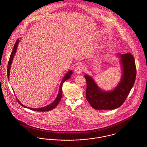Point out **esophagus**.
I'll return each instance as SVG.
<instances>
[{"label":"esophagus","instance_id":"esophagus-1","mask_svg":"<svg viewBox=\"0 0 147 147\" xmlns=\"http://www.w3.org/2000/svg\"><path fill=\"white\" fill-rule=\"evenodd\" d=\"M84 69L82 65H79L75 68V72L77 74H80Z\"/></svg>","mask_w":147,"mask_h":147}]
</instances>
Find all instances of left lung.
Returning <instances> with one entry per match:
<instances>
[{
    "mask_svg": "<svg viewBox=\"0 0 147 147\" xmlns=\"http://www.w3.org/2000/svg\"><path fill=\"white\" fill-rule=\"evenodd\" d=\"M122 75L117 86L112 91H102L92 77L85 74L86 98L96 110H113L120 107L126 100L134 84L136 77L135 61L131 53L119 54Z\"/></svg>",
    "mask_w": 147,
    "mask_h": 147,
    "instance_id": "obj_1",
    "label": "left lung"
}]
</instances>
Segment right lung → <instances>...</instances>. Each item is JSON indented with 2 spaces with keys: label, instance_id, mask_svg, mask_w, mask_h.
Instances as JSON below:
<instances>
[{
  "label": "right lung",
  "instance_id": "1",
  "mask_svg": "<svg viewBox=\"0 0 147 147\" xmlns=\"http://www.w3.org/2000/svg\"><path fill=\"white\" fill-rule=\"evenodd\" d=\"M19 38L16 40V41L15 43V45H14V48L13 49L11 52V53L10 55V58H9V62H8V64H7V78H8V79L9 80V75H10V67H11V64L12 63V61L13 60V58H14V55L16 53V49H17V47H18V44H19ZM73 72L71 70H69L68 72L67 73V74L64 76L63 77V79L61 81V83L59 85V91H58V94L56 97V99L55 100V101H53V102H52L51 104H49V105H47L46 106H45V107H41V108H38V109H34V108H29L28 107H26V106H24V105H22L21 104V102L16 98V100H18V102L19 103L20 105H21L22 106H23L24 107H25V108H28V109H30V110H32L33 111H40V112H45V111H51L52 110H53V109H55L56 107V106L58 105V104H59V101H61V98L62 96V85H63V83L67 80L68 79L70 78L71 74H72Z\"/></svg>",
  "mask_w": 147,
  "mask_h": 147
}]
</instances>
